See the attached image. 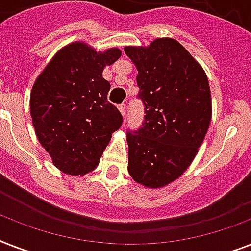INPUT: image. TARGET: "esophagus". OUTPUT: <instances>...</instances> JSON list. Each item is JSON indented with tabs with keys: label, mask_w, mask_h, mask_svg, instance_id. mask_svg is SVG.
<instances>
[{
	"label": "esophagus",
	"mask_w": 251,
	"mask_h": 251,
	"mask_svg": "<svg viewBox=\"0 0 251 251\" xmlns=\"http://www.w3.org/2000/svg\"><path fill=\"white\" fill-rule=\"evenodd\" d=\"M118 109H120V112H121L122 116H125V110H126L125 104H121V105H118Z\"/></svg>",
	"instance_id": "34e87169"
}]
</instances>
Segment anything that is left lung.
<instances>
[{
    "mask_svg": "<svg viewBox=\"0 0 251 251\" xmlns=\"http://www.w3.org/2000/svg\"><path fill=\"white\" fill-rule=\"evenodd\" d=\"M124 50L138 70V98L146 109L142 127L127 133V171L135 182L160 189L190 167L203 143L212 116L210 84L198 61L175 39Z\"/></svg>",
    "mask_w": 251,
    "mask_h": 251,
    "instance_id": "1",
    "label": "left lung"
}]
</instances>
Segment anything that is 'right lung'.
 <instances>
[{"instance_id": "right-lung-1", "label": "right lung", "mask_w": 251, "mask_h": 251, "mask_svg": "<svg viewBox=\"0 0 251 251\" xmlns=\"http://www.w3.org/2000/svg\"><path fill=\"white\" fill-rule=\"evenodd\" d=\"M121 57L118 48L98 52L84 41L70 43L52 57L31 90L35 133L54 167L84 176L99 165L110 138L122 125L108 101L105 66Z\"/></svg>"}]
</instances>
